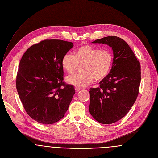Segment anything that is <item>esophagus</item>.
<instances>
[{
    "instance_id": "obj_1",
    "label": "esophagus",
    "mask_w": 158,
    "mask_h": 158,
    "mask_svg": "<svg viewBox=\"0 0 158 158\" xmlns=\"http://www.w3.org/2000/svg\"><path fill=\"white\" fill-rule=\"evenodd\" d=\"M81 89L80 87H75V90H76V92H79Z\"/></svg>"
}]
</instances>
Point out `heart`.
<instances>
[{
    "label": "heart",
    "instance_id": "1",
    "mask_svg": "<svg viewBox=\"0 0 158 158\" xmlns=\"http://www.w3.org/2000/svg\"><path fill=\"white\" fill-rule=\"evenodd\" d=\"M114 62V56L109 49L84 45L77 48L74 56L65 54L62 58L61 65L67 73L73 74L82 65L83 73L67 76L69 84L78 87L91 84L94 79L97 81L104 79L109 74Z\"/></svg>",
    "mask_w": 158,
    "mask_h": 158
}]
</instances>
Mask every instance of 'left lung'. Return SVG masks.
I'll list each match as a JSON object with an SVG mask.
<instances>
[{"mask_svg":"<svg viewBox=\"0 0 158 158\" xmlns=\"http://www.w3.org/2000/svg\"><path fill=\"white\" fill-rule=\"evenodd\" d=\"M93 43L111 47L114 62L109 75L99 82V87L90 88L89 110L98 122L112 124L127 114L138 98L141 65L127 42L120 37H105Z\"/></svg>","mask_w":158,"mask_h":158,"instance_id":"left-lung-1","label":"left lung"}]
</instances>
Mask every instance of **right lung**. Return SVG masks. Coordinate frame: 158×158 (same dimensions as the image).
<instances>
[{"mask_svg":"<svg viewBox=\"0 0 158 158\" xmlns=\"http://www.w3.org/2000/svg\"><path fill=\"white\" fill-rule=\"evenodd\" d=\"M73 47L63 40L46 39L31 46L22 56L16 88L27 114L37 122L54 124L67 112L75 89L64 81L62 57Z\"/></svg>","mask_w":158,"mask_h":158,"instance_id":"add662e5","label":"right lung"}]
</instances>
